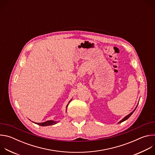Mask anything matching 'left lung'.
<instances>
[{
  "label": "left lung",
  "mask_w": 155,
  "mask_h": 155,
  "mask_svg": "<svg viewBox=\"0 0 155 155\" xmlns=\"http://www.w3.org/2000/svg\"><path fill=\"white\" fill-rule=\"evenodd\" d=\"M138 104H139V103H138ZM137 105H137V106H136V108H135V109H134V110H133V111H132V112H131V113H130V114H128V115H127V116H126V117H124V118H123V119H122V120H121V121H119V123H122V122H123V121H126V120H127V119H128V118H129V117H130V115H132V114H133V113H134V111H135V110H136V108H137Z\"/></svg>",
  "instance_id": "1"
}]
</instances>
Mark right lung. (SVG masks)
<instances>
[{
	"mask_svg": "<svg viewBox=\"0 0 155 155\" xmlns=\"http://www.w3.org/2000/svg\"><path fill=\"white\" fill-rule=\"evenodd\" d=\"M72 99L69 102L68 104L67 105V106H66V110L65 111L67 112V108H68V105L69 104V102L72 101ZM58 123V121H54V120H48V121H47L45 122H43V123H35V124H38V125H40L41 126H51V125H53V124H55Z\"/></svg>",
	"mask_w": 155,
	"mask_h": 155,
	"instance_id": "obj_1",
	"label": "right lung"
}]
</instances>
